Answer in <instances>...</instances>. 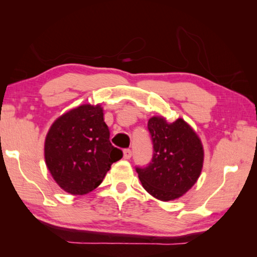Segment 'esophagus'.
I'll return each mask as SVG.
<instances>
[{"label": "esophagus", "instance_id": "obj_1", "mask_svg": "<svg viewBox=\"0 0 257 257\" xmlns=\"http://www.w3.org/2000/svg\"><path fill=\"white\" fill-rule=\"evenodd\" d=\"M132 156H133L132 150H130V149H124L123 150V159L128 160V159H130V158H132Z\"/></svg>", "mask_w": 257, "mask_h": 257}]
</instances>
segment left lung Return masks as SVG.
I'll return each instance as SVG.
<instances>
[{
    "mask_svg": "<svg viewBox=\"0 0 257 257\" xmlns=\"http://www.w3.org/2000/svg\"><path fill=\"white\" fill-rule=\"evenodd\" d=\"M154 157L148 167L137 168L145 190L160 201L181 198L198 181L203 168L204 149L192 127L178 118L169 122L163 116L148 120Z\"/></svg>",
    "mask_w": 257,
    "mask_h": 257,
    "instance_id": "8db88e82",
    "label": "left lung"
}]
</instances>
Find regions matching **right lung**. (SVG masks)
Here are the masks:
<instances>
[{
	"instance_id": "add662e5",
	"label": "right lung",
	"mask_w": 257,
	"mask_h": 257,
	"mask_svg": "<svg viewBox=\"0 0 257 257\" xmlns=\"http://www.w3.org/2000/svg\"><path fill=\"white\" fill-rule=\"evenodd\" d=\"M46 167L65 192L84 195L99 185L122 151L109 141L100 103H84L59 116L44 143Z\"/></svg>"
}]
</instances>
